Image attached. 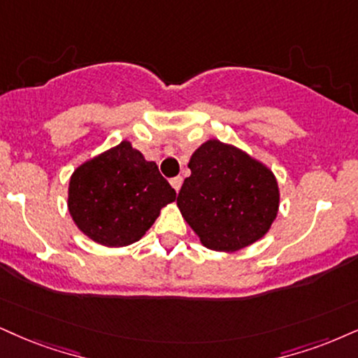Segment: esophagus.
Masks as SVG:
<instances>
[{"mask_svg": "<svg viewBox=\"0 0 358 358\" xmlns=\"http://www.w3.org/2000/svg\"><path fill=\"white\" fill-rule=\"evenodd\" d=\"M171 186L174 187L176 192H179V191H180V186H182V178H174V179H171Z\"/></svg>", "mask_w": 358, "mask_h": 358, "instance_id": "34e87169", "label": "esophagus"}]
</instances>
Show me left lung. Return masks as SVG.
<instances>
[{
  "mask_svg": "<svg viewBox=\"0 0 358 358\" xmlns=\"http://www.w3.org/2000/svg\"><path fill=\"white\" fill-rule=\"evenodd\" d=\"M187 166L191 176L180 187L178 206L202 245L236 252L266 236L280 201L267 166L217 139L199 145Z\"/></svg>",
  "mask_w": 358,
  "mask_h": 358,
  "instance_id": "1",
  "label": "left lung"
}]
</instances>
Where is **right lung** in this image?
Segmentation results:
<instances>
[{"label":"right lung","mask_w":358,"mask_h":358,"mask_svg":"<svg viewBox=\"0 0 358 358\" xmlns=\"http://www.w3.org/2000/svg\"><path fill=\"white\" fill-rule=\"evenodd\" d=\"M176 201V191L162 178L156 162L122 141L90 159L69 179L68 209L81 232L106 247L139 241Z\"/></svg>","instance_id":"add662e5"}]
</instances>
